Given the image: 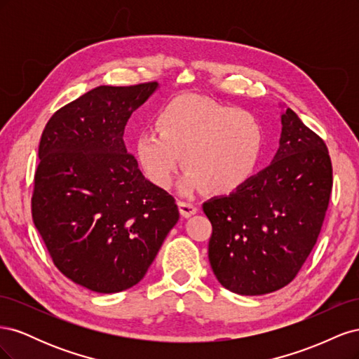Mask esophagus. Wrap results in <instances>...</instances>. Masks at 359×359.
Here are the masks:
<instances>
[{"mask_svg":"<svg viewBox=\"0 0 359 359\" xmlns=\"http://www.w3.org/2000/svg\"><path fill=\"white\" fill-rule=\"evenodd\" d=\"M178 208H180L181 215L186 217V219H189V217H191V215H194V214L198 212L196 205L190 203V202H184V201L178 202Z\"/></svg>","mask_w":359,"mask_h":359,"instance_id":"1","label":"esophagus"}]
</instances>
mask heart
<instances>
[{
	"instance_id": "1",
	"label": "heart",
	"mask_w": 359,
	"mask_h": 359,
	"mask_svg": "<svg viewBox=\"0 0 359 359\" xmlns=\"http://www.w3.org/2000/svg\"><path fill=\"white\" fill-rule=\"evenodd\" d=\"M156 130L136 137V157L157 187L172 186L182 165V193L205 187L226 196L252 181L264 154L265 133L259 118L247 111L196 95H181L161 107Z\"/></svg>"
}]
</instances>
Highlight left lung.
Wrapping results in <instances>:
<instances>
[{
    "mask_svg": "<svg viewBox=\"0 0 359 359\" xmlns=\"http://www.w3.org/2000/svg\"><path fill=\"white\" fill-rule=\"evenodd\" d=\"M281 107L280 145L271 165L241 190L203 203L212 224V273L238 295H265L295 278L318 241L331 196L327 145Z\"/></svg>",
    "mask_w": 359,
    "mask_h": 359,
    "instance_id": "1",
    "label": "left lung"
}]
</instances>
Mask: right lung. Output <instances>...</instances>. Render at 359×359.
<instances>
[{
	"instance_id": "1",
	"label": "right lung",
	"mask_w": 359,
	"mask_h": 359,
	"mask_svg": "<svg viewBox=\"0 0 359 359\" xmlns=\"http://www.w3.org/2000/svg\"><path fill=\"white\" fill-rule=\"evenodd\" d=\"M157 82L97 86L52 115L41 135L32 220L53 264L85 289L137 285L180 219L170 194L127 153L128 118Z\"/></svg>"
}]
</instances>
